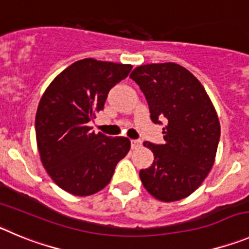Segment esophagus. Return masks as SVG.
<instances>
[{"label":"esophagus","mask_w":249,"mask_h":249,"mask_svg":"<svg viewBox=\"0 0 249 249\" xmlns=\"http://www.w3.org/2000/svg\"><path fill=\"white\" fill-rule=\"evenodd\" d=\"M131 144L132 148H138L142 145V142H141V141H131Z\"/></svg>","instance_id":"obj_1"}]
</instances>
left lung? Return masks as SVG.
Wrapping results in <instances>:
<instances>
[{
	"label": "left lung",
	"mask_w": 249,
	"mask_h": 249,
	"mask_svg": "<svg viewBox=\"0 0 249 249\" xmlns=\"http://www.w3.org/2000/svg\"><path fill=\"white\" fill-rule=\"evenodd\" d=\"M129 77L144 93L153 122H166L164 144L144 142L154 161L140 172L143 186L163 202L185 199L215 163L221 127L213 101L199 80L179 64H145Z\"/></svg>",
	"instance_id": "8db88e82"
}]
</instances>
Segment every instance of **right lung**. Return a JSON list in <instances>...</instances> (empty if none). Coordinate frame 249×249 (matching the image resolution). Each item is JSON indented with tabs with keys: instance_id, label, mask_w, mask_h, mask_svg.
<instances>
[{
	"instance_id": "add662e5",
	"label": "right lung",
	"mask_w": 249,
	"mask_h": 249,
	"mask_svg": "<svg viewBox=\"0 0 249 249\" xmlns=\"http://www.w3.org/2000/svg\"><path fill=\"white\" fill-rule=\"evenodd\" d=\"M129 64L92 58L75 61L49 84L36 115V147L59 188L89 196L111 181L131 141L91 132L89 122L104 109L109 89L127 77Z\"/></svg>"
}]
</instances>
